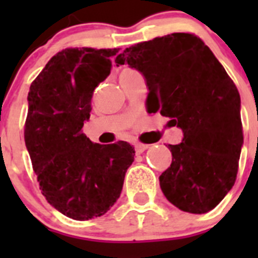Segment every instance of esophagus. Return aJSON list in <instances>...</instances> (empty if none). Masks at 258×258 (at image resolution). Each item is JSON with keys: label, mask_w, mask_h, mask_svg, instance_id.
<instances>
[{"label": "esophagus", "mask_w": 258, "mask_h": 258, "mask_svg": "<svg viewBox=\"0 0 258 258\" xmlns=\"http://www.w3.org/2000/svg\"><path fill=\"white\" fill-rule=\"evenodd\" d=\"M147 149H149V146L143 145V143H137V145H136V152H137V154H142V152H145Z\"/></svg>", "instance_id": "1"}]
</instances>
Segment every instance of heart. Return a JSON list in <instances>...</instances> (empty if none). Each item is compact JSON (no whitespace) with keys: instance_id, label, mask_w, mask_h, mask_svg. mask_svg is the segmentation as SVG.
I'll list each match as a JSON object with an SVG mask.
<instances>
[{"instance_id":"heart-1","label":"heart","mask_w":258,"mask_h":258,"mask_svg":"<svg viewBox=\"0 0 258 258\" xmlns=\"http://www.w3.org/2000/svg\"><path fill=\"white\" fill-rule=\"evenodd\" d=\"M124 71H129V70H127V68H126V70H124Z\"/></svg>"}]
</instances>
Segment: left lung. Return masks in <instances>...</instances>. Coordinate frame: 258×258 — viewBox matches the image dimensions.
Wrapping results in <instances>:
<instances>
[{
    "label": "left lung",
    "instance_id": "left-lung-1",
    "mask_svg": "<svg viewBox=\"0 0 258 258\" xmlns=\"http://www.w3.org/2000/svg\"><path fill=\"white\" fill-rule=\"evenodd\" d=\"M143 75L146 106L183 132L169 145L172 164L159 177L165 198L178 209L212 211L235 183L243 146L240 95L212 50L191 33L126 47L115 59Z\"/></svg>",
    "mask_w": 258,
    "mask_h": 258
}]
</instances>
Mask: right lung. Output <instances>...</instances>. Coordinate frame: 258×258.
Here are the masks:
<instances>
[{"mask_svg":"<svg viewBox=\"0 0 258 258\" xmlns=\"http://www.w3.org/2000/svg\"><path fill=\"white\" fill-rule=\"evenodd\" d=\"M120 49H64L31 84L24 141L50 206L77 221L101 217L120 198L134 147L93 143L83 133L92 97Z\"/></svg>","mask_w":258,"mask_h":258,"instance_id":"add662e5","label":"right lung"}]
</instances>
